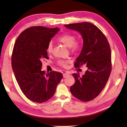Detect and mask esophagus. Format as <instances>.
Wrapping results in <instances>:
<instances>
[{
	"mask_svg": "<svg viewBox=\"0 0 127 127\" xmlns=\"http://www.w3.org/2000/svg\"><path fill=\"white\" fill-rule=\"evenodd\" d=\"M69 75V74L67 73H64L63 74V77H64V78H65V77H68Z\"/></svg>",
	"mask_w": 127,
	"mask_h": 127,
	"instance_id": "esophagus-1",
	"label": "esophagus"
}]
</instances>
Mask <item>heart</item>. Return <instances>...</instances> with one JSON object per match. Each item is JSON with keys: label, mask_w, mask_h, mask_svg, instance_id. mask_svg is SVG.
<instances>
[{"label": "heart", "mask_w": 127, "mask_h": 127, "mask_svg": "<svg viewBox=\"0 0 127 127\" xmlns=\"http://www.w3.org/2000/svg\"><path fill=\"white\" fill-rule=\"evenodd\" d=\"M76 36L70 33H65L61 35L58 38V41L68 48H70L72 51H77L81 48V44L78 42L76 41ZM46 51L50 54L53 52V45L51 42L49 43L47 46ZM67 62L61 61L59 62V65L63 66H66Z\"/></svg>", "instance_id": "1"}]
</instances>
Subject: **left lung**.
Wrapping results in <instances>:
<instances>
[{
  "label": "left lung",
  "instance_id": "left-lung-1",
  "mask_svg": "<svg viewBox=\"0 0 127 127\" xmlns=\"http://www.w3.org/2000/svg\"><path fill=\"white\" fill-rule=\"evenodd\" d=\"M64 26L81 34L83 46L74 66L85 65L87 68L82 77L79 72L72 74L75 83L70 91L78 99L89 101L100 94L108 81L111 70L110 47L104 33L92 23H77Z\"/></svg>",
  "mask_w": 127,
  "mask_h": 127
}]
</instances>
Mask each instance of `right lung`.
Segmentation results:
<instances>
[{
	"mask_svg": "<svg viewBox=\"0 0 127 127\" xmlns=\"http://www.w3.org/2000/svg\"><path fill=\"white\" fill-rule=\"evenodd\" d=\"M59 29L42 26L23 31L14 44L12 66L15 77L25 95L32 101L42 103L54 95L63 78L61 73L41 70L42 60L49 59L47 46Z\"/></svg>",
	"mask_w": 127,
	"mask_h": 127,
	"instance_id": "obj_1",
	"label": "right lung"
}]
</instances>
